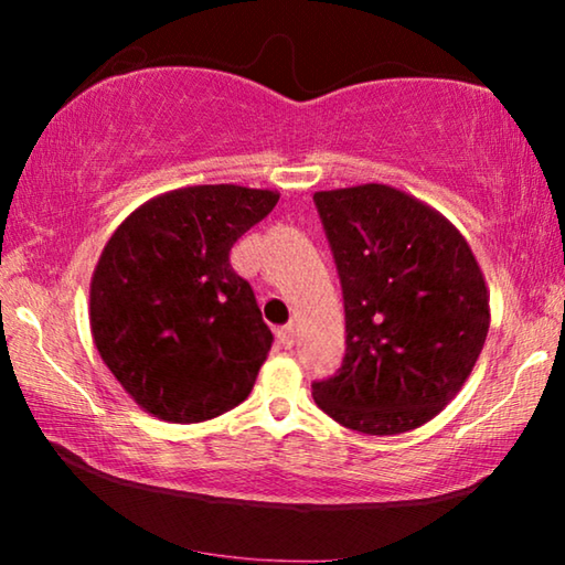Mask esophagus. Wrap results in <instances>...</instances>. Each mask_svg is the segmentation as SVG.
Masks as SVG:
<instances>
[{
	"label": "esophagus",
	"mask_w": 565,
	"mask_h": 565,
	"mask_svg": "<svg viewBox=\"0 0 565 565\" xmlns=\"http://www.w3.org/2000/svg\"><path fill=\"white\" fill-rule=\"evenodd\" d=\"M279 341L284 343L286 349H291V347H294V341H296V329L291 327V323H289V327L279 329Z\"/></svg>",
	"instance_id": "obj_1"
}]
</instances>
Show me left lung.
Here are the masks:
<instances>
[{
	"instance_id": "1",
	"label": "left lung",
	"mask_w": 565,
	"mask_h": 565,
	"mask_svg": "<svg viewBox=\"0 0 565 565\" xmlns=\"http://www.w3.org/2000/svg\"><path fill=\"white\" fill-rule=\"evenodd\" d=\"M337 259L347 356L313 384L341 426L394 436L424 426L471 376L491 323L489 289L463 234L388 184L317 191Z\"/></svg>"
}]
</instances>
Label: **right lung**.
<instances>
[{"instance_id":"right-lung-1","label":"right lung","mask_w":565,"mask_h":565,"mask_svg":"<svg viewBox=\"0 0 565 565\" xmlns=\"http://www.w3.org/2000/svg\"><path fill=\"white\" fill-rule=\"evenodd\" d=\"M276 202L279 191L238 184L174 189L134 209L104 246L92 339L147 414L199 424L252 394L274 337L228 252Z\"/></svg>"}]
</instances>
